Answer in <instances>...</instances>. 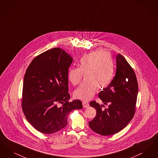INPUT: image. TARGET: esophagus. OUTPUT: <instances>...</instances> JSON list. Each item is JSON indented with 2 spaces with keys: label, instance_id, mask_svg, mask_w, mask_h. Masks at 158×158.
I'll return each instance as SVG.
<instances>
[{
  "label": "esophagus",
  "instance_id": "obj_1",
  "mask_svg": "<svg viewBox=\"0 0 158 158\" xmlns=\"http://www.w3.org/2000/svg\"><path fill=\"white\" fill-rule=\"evenodd\" d=\"M82 106L84 108H87L89 106V104L87 102H85L84 101H83L82 102Z\"/></svg>",
  "mask_w": 158,
  "mask_h": 158
}]
</instances>
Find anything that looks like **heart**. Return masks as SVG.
Wrapping results in <instances>:
<instances>
[{
  "instance_id": "b5f03b06",
  "label": "heart",
  "mask_w": 158,
  "mask_h": 158,
  "mask_svg": "<svg viewBox=\"0 0 158 158\" xmlns=\"http://www.w3.org/2000/svg\"><path fill=\"white\" fill-rule=\"evenodd\" d=\"M114 64L108 52L97 51L82 56L78 67H72L68 71V80L74 85L78 84L84 74L85 80L75 90L74 96L77 99L88 101L97 89H103L111 82Z\"/></svg>"
}]
</instances>
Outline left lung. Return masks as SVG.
Segmentation results:
<instances>
[{"label": "left lung", "mask_w": 158, "mask_h": 158, "mask_svg": "<svg viewBox=\"0 0 158 158\" xmlns=\"http://www.w3.org/2000/svg\"><path fill=\"white\" fill-rule=\"evenodd\" d=\"M137 93L136 74L123 56L118 54L115 77L98 94L108 107L103 109L95 101L89 103L96 110V116L89 123L91 129L103 136L112 135L123 129L135 113Z\"/></svg>", "instance_id": "8db88e82"}]
</instances>
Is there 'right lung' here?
<instances>
[{"label":"right lung","instance_id":"1","mask_svg":"<svg viewBox=\"0 0 158 158\" xmlns=\"http://www.w3.org/2000/svg\"><path fill=\"white\" fill-rule=\"evenodd\" d=\"M73 60L64 49L52 48L36 56L26 71L22 108L28 122L42 133L61 130L69 113L82 108L80 100L69 102L67 75Z\"/></svg>","mask_w":158,"mask_h":158}]
</instances>
